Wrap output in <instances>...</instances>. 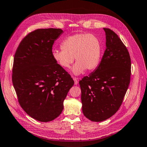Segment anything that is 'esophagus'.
Listing matches in <instances>:
<instances>
[{
    "label": "esophagus",
    "instance_id": "obj_1",
    "mask_svg": "<svg viewBox=\"0 0 147 147\" xmlns=\"http://www.w3.org/2000/svg\"><path fill=\"white\" fill-rule=\"evenodd\" d=\"M73 80L74 81V85H78V78L73 77Z\"/></svg>",
    "mask_w": 147,
    "mask_h": 147
}]
</instances>
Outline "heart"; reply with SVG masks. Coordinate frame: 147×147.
I'll use <instances>...</instances> for the list:
<instances>
[{"label":"heart","mask_w":147,"mask_h":147,"mask_svg":"<svg viewBox=\"0 0 147 147\" xmlns=\"http://www.w3.org/2000/svg\"><path fill=\"white\" fill-rule=\"evenodd\" d=\"M62 50L55 49L52 56L62 68L70 67L74 57L76 63L72 72L75 75L92 71L98 66L101 57L102 46L99 39L92 34L82 33L68 36L61 43Z\"/></svg>","instance_id":"b5f03b06"}]
</instances>
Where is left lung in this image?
I'll return each instance as SVG.
<instances>
[{
    "label": "left lung",
    "mask_w": 147,
    "mask_h": 147,
    "mask_svg": "<svg viewBox=\"0 0 147 147\" xmlns=\"http://www.w3.org/2000/svg\"><path fill=\"white\" fill-rule=\"evenodd\" d=\"M104 30L106 49L100 63L79 82L83 113L94 122L107 119L119 110L131 78V59L126 47L113 31Z\"/></svg>",
    "instance_id": "1"
}]
</instances>
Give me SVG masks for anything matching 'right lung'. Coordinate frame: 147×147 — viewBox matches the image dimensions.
<instances>
[{
    "mask_svg": "<svg viewBox=\"0 0 147 147\" xmlns=\"http://www.w3.org/2000/svg\"><path fill=\"white\" fill-rule=\"evenodd\" d=\"M61 29H38L28 34L16 51L12 81L19 104L30 117L40 122L57 118L74 85L70 74L52 58L54 41Z\"/></svg>",
    "mask_w": 147,
    "mask_h": 147,
    "instance_id": "1",
    "label": "right lung"
}]
</instances>
